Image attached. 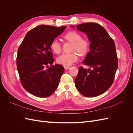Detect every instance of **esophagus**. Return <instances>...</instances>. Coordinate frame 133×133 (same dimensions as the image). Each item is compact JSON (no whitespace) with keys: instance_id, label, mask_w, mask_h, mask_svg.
Listing matches in <instances>:
<instances>
[{"instance_id":"esophagus-1","label":"esophagus","mask_w":133,"mask_h":133,"mask_svg":"<svg viewBox=\"0 0 133 133\" xmlns=\"http://www.w3.org/2000/svg\"><path fill=\"white\" fill-rule=\"evenodd\" d=\"M64 69H65V70H68L70 68L69 66H64Z\"/></svg>"}]
</instances>
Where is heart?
<instances>
[{
  "mask_svg": "<svg viewBox=\"0 0 133 133\" xmlns=\"http://www.w3.org/2000/svg\"><path fill=\"white\" fill-rule=\"evenodd\" d=\"M63 38L66 41L72 43L70 53H64L57 58V62L64 66H69L79 59V54L85 55L90 49L89 40L82 38L79 32L75 30L68 31L63 36ZM50 48L55 53L59 54L62 51V44L58 39H54L50 43Z\"/></svg>",
  "mask_w": 133,
  "mask_h": 133,
  "instance_id": "b5f03b06",
  "label": "heart"
}]
</instances>
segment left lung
I'll return each instance as SVG.
<instances>
[{
  "label": "left lung",
  "mask_w": 133,
  "mask_h": 133,
  "mask_svg": "<svg viewBox=\"0 0 133 133\" xmlns=\"http://www.w3.org/2000/svg\"><path fill=\"white\" fill-rule=\"evenodd\" d=\"M76 27L87 34L91 42L90 51L83 63L92 70L80 66L75 79V87L83 95L94 97L105 92L114 82L118 66L115 43L106 30L98 23H86Z\"/></svg>",
  "instance_id": "1"
}]
</instances>
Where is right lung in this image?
<instances>
[{
  "mask_svg": "<svg viewBox=\"0 0 133 133\" xmlns=\"http://www.w3.org/2000/svg\"><path fill=\"white\" fill-rule=\"evenodd\" d=\"M65 28V26H37L28 32L20 45L17 57V69L22 85L29 93L46 98L53 94L58 88L64 68L59 64L53 65L50 43Z\"/></svg>",
  "mask_w": 133,
  "mask_h": 133,
  "instance_id": "right-lung-1",
  "label": "right lung"
}]
</instances>
